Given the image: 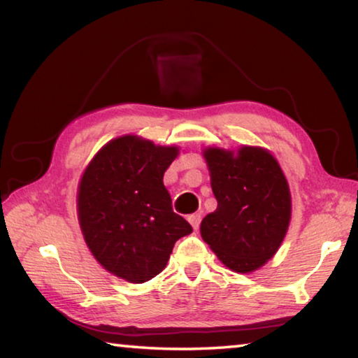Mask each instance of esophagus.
Returning <instances> with one entry per match:
<instances>
[{
    "instance_id": "1",
    "label": "esophagus",
    "mask_w": 358,
    "mask_h": 358,
    "mask_svg": "<svg viewBox=\"0 0 358 358\" xmlns=\"http://www.w3.org/2000/svg\"><path fill=\"white\" fill-rule=\"evenodd\" d=\"M187 220H189V224L194 227V229H199L200 227V220H201V214L200 213H196V214H191L189 217H187Z\"/></svg>"
}]
</instances>
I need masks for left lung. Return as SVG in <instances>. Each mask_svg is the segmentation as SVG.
<instances>
[{
	"label": "left lung",
	"mask_w": 358,
	"mask_h": 358,
	"mask_svg": "<svg viewBox=\"0 0 358 358\" xmlns=\"http://www.w3.org/2000/svg\"><path fill=\"white\" fill-rule=\"evenodd\" d=\"M217 208L200 233L227 268L252 272L268 262L287 235L291 196L287 178L269 152L243 147L236 155L206 148Z\"/></svg>",
	"instance_id": "1"
}]
</instances>
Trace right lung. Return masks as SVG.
I'll return each mask as SVG.
<instances>
[{
    "mask_svg": "<svg viewBox=\"0 0 358 358\" xmlns=\"http://www.w3.org/2000/svg\"><path fill=\"white\" fill-rule=\"evenodd\" d=\"M177 147L122 136L95 155L78 191L84 239L103 268L144 283L166 268L175 243L192 227L173 213L162 177Z\"/></svg>",
    "mask_w": 358,
    "mask_h": 358,
    "instance_id": "1",
    "label": "right lung"
}]
</instances>
